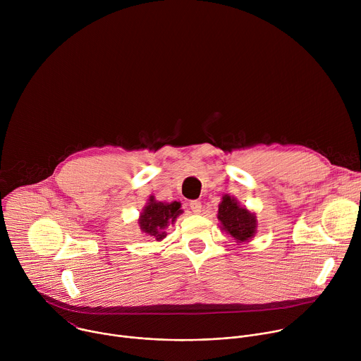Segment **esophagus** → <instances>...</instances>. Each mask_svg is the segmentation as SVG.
<instances>
[{
  "instance_id": "34e87169",
  "label": "esophagus",
  "mask_w": 361,
  "mask_h": 361,
  "mask_svg": "<svg viewBox=\"0 0 361 361\" xmlns=\"http://www.w3.org/2000/svg\"><path fill=\"white\" fill-rule=\"evenodd\" d=\"M190 209L192 210V213L200 214V213H201V201H198V200L191 201V202H190Z\"/></svg>"
}]
</instances>
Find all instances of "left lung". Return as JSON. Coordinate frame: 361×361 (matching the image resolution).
<instances>
[{
  "label": "left lung",
  "mask_w": 361,
  "mask_h": 361,
  "mask_svg": "<svg viewBox=\"0 0 361 361\" xmlns=\"http://www.w3.org/2000/svg\"><path fill=\"white\" fill-rule=\"evenodd\" d=\"M217 219L221 224V230L237 240V243L250 241L257 233L255 214L241 207L238 201L228 194H224L219 205Z\"/></svg>",
  "instance_id": "1"
}]
</instances>
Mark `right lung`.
<instances>
[{
    "label": "right lung",
    "instance_id": "1",
    "mask_svg": "<svg viewBox=\"0 0 361 361\" xmlns=\"http://www.w3.org/2000/svg\"><path fill=\"white\" fill-rule=\"evenodd\" d=\"M181 213V204L178 201L161 202L151 195L147 205L142 209L138 224L142 233L160 241L167 235V226L174 224Z\"/></svg>",
    "mask_w": 361,
    "mask_h": 361
}]
</instances>
